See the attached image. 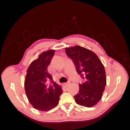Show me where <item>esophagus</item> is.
<instances>
[{"instance_id": "esophagus-1", "label": "esophagus", "mask_w": 130, "mask_h": 130, "mask_svg": "<svg viewBox=\"0 0 130 130\" xmlns=\"http://www.w3.org/2000/svg\"><path fill=\"white\" fill-rule=\"evenodd\" d=\"M70 84V82H67V83H65L64 84L66 85V86H68V85H69Z\"/></svg>"}]
</instances>
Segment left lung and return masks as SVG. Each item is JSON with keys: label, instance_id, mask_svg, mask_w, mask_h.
Segmentation results:
<instances>
[{"label": "left lung", "instance_id": "1", "mask_svg": "<svg viewBox=\"0 0 130 130\" xmlns=\"http://www.w3.org/2000/svg\"><path fill=\"white\" fill-rule=\"evenodd\" d=\"M66 53L72 60L78 74L84 82L79 84V92L75 95L76 103L91 107L101 99L106 84L104 66L93 51L80 46L66 48Z\"/></svg>", "mask_w": 130, "mask_h": 130}]
</instances>
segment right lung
<instances>
[{
    "label": "right lung",
    "mask_w": 130,
    "mask_h": 130,
    "mask_svg": "<svg viewBox=\"0 0 130 130\" xmlns=\"http://www.w3.org/2000/svg\"><path fill=\"white\" fill-rule=\"evenodd\" d=\"M55 51H44L37 59L33 61L27 70L24 86L26 96L35 109L48 111L58 105L63 93L60 86L55 83L47 68L54 55ZM50 80L51 83L48 84Z\"/></svg>",
    "instance_id": "add662e5"
}]
</instances>
